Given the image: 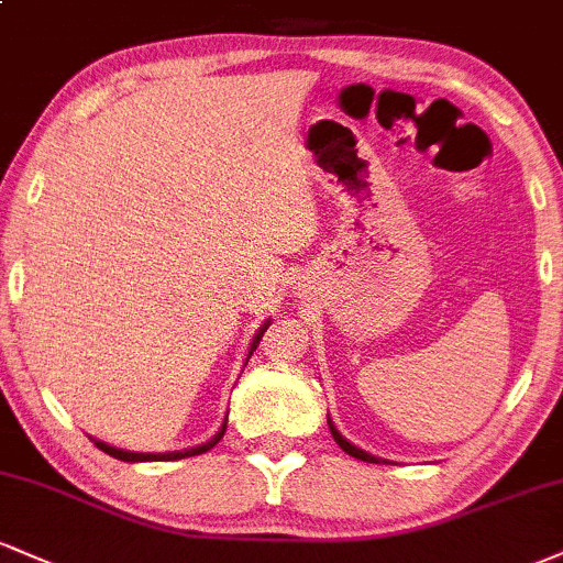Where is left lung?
Returning a JSON list of instances; mask_svg holds the SVG:
<instances>
[{"mask_svg": "<svg viewBox=\"0 0 563 563\" xmlns=\"http://www.w3.org/2000/svg\"><path fill=\"white\" fill-rule=\"evenodd\" d=\"M328 424H330V432H333V438H335V443L341 445L343 451L349 453V456H354V459H362V462H369V464H380V462H385V459H377V456H372V453H367V451H362V449H356L354 443H351V440H346L341 435V432H338V428L333 424V419H330V415H328ZM388 464V462H385Z\"/></svg>", "mask_w": 563, "mask_h": 563, "instance_id": "1", "label": "left lung"}]
</instances>
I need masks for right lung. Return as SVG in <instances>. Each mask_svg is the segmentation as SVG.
<instances>
[{
  "mask_svg": "<svg viewBox=\"0 0 563 563\" xmlns=\"http://www.w3.org/2000/svg\"><path fill=\"white\" fill-rule=\"evenodd\" d=\"M269 322H273V320H264L262 328L256 330V333H254L252 343H249V356H246V362H249V358H252V354L256 351V346H260V341H262L264 330L269 328ZM225 428H228V415H225V422H222V428L217 430L214 435L207 440V443L194 445V449L165 451V453H139V451H125V449H114V445L104 443V440H97V438H91V440H93V443H97V449H99V451L110 453L112 459H120V462H131V464H135V462H178V459H186V456H199V453H205V451H209V449H214V445L220 443V438L225 435Z\"/></svg>",
  "mask_w": 563,
  "mask_h": 563,
  "instance_id": "right-lung-1",
  "label": "right lung"
}]
</instances>
